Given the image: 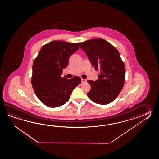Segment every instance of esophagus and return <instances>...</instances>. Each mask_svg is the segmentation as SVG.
Segmentation results:
<instances>
[{
	"mask_svg": "<svg viewBox=\"0 0 159 159\" xmlns=\"http://www.w3.org/2000/svg\"><path fill=\"white\" fill-rule=\"evenodd\" d=\"M87 82V80H85V79H83V78H81V82L82 83V84H84V83H86Z\"/></svg>",
	"mask_w": 159,
	"mask_h": 159,
	"instance_id": "esophagus-1",
	"label": "esophagus"
}]
</instances>
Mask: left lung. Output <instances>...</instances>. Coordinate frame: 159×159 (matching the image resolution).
I'll list each match as a JSON object with an SVG mask.
<instances>
[{
  "label": "left lung",
  "instance_id": "obj_1",
  "mask_svg": "<svg viewBox=\"0 0 159 159\" xmlns=\"http://www.w3.org/2000/svg\"><path fill=\"white\" fill-rule=\"evenodd\" d=\"M82 49L95 71H99L96 81L88 80L91 89L87 93L92 101L107 105L113 101L125 84V66L118 51L102 38L82 42Z\"/></svg>",
  "mask_w": 159,
  "mask_h": 159
}]
</instances>
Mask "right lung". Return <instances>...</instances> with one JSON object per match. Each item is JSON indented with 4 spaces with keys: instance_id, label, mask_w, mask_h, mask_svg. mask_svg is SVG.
<instances>
[{
    "instance_id": "1",
    "label": "right lung",
    "mask_w": 159,
    "mask_h": 159,
    "mask_svg": "<svg viewBox=\"0 0 159 159\" xmlns=\"http://www.w3.org/2000/svg\"><path fill=\"white\" fill-rule=\"evenodd\" d=\"M80 44L53 41L43 45L34 58L31 84L37 98L48 107L54 108L64 105L73 89L81 84L78 76L71 79L61 77L69 58L78 50Z\"/></svg>"
}]
</instances>
